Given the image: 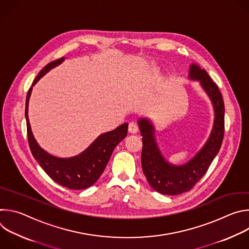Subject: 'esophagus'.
<instances>
[{
  "instance_id": "obj_1",
  "label": "esophagus",
  "mask_w": 249,
  "mask_h": 249,
  "mask_svg": "<svg viewBox=\"0 0 249 249\" xmlns=\"http://www.w3.org/2000/svg\"><path fill=\"white\" fill-rule=\"evenodd\" d=\"M128 130H129V132L130 133H137L138 132V130H139V127H138V125L135 123V122H130L129 123V128H128Z\"/></svg>"
}]
</instances>
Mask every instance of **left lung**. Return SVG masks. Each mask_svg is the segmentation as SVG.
Segmentation results:
<instances>
[{
    "label": "left lung",
    "mask_w": 249,
    "mask_h": 249,
    "mask_svg": "<svg viewBox=\"0 0 249 249\" xmlns=\"http://www.w3.org/2000/svg\"><path fill=\"white\" fill-rule=\"evenodd\" d=\"M190 79L200 81L212 99L215 108V124L210 139L204 148L189 162L181 166L168 164L161 157L154 139V127L144 119L139 121L143 136L142 168L150 185L164 195H178L191 190L209 169L219 153L225 134V104L222 93L208 73L197 65L190 68Z\"/></svg>",
    "instance_id": "1"
}]
</instances>
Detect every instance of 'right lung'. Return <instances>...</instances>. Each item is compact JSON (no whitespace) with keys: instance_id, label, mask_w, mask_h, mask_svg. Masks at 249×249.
Returning <instances> with one entry per match:
<instances>
[{"instance_id":"right-lung-1","label":"right lung","mask_w":249,"mask_h":249,"mask_svg":"<svg viewBox=\"0 0 249 249\" xmlns=\"http://www.w3.org/2000/svg\"><path fill=\"white\" fill-rule=\"evenodd\" d=\"M64 58L57 59L47 64L32 86L46 74L50 69L59 65ZM32 88L28 89L25 102V118L27 129V140L30 151L43 170L58 184L73 190L86 189L94 184L102 174L112 155L115 147L127 136L128 124H122L108 133L100 135L93 143L81 155L71 159H58L42 150L35 141L28 122L27 110L28 100Z\"/></svg>"}]
</instances>
